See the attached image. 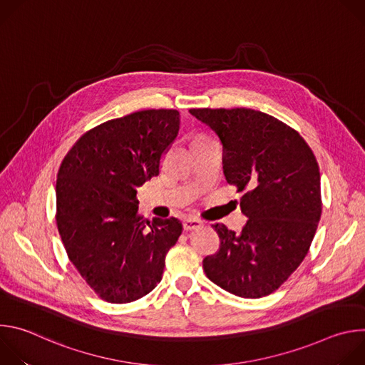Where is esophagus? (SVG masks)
<instances>
[{"label": "esophagus", "mask_w": 365, "mask_h": 365, "mask_svg": "<svg viewBox=\"0 0 365 365\" xmlns=\"http://www.w3.org/2000/svg\"><path fill=\"white\" fill-rule=\"evenodd\" d=\"M182 225H183V230H185V231H192V230H197V228H200V227H202V222H200V221H197V220H192V218H189V220H185Z\"/></svg>", "instance_id": "esophagus-1"}]
</instances>
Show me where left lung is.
Here are the masks:
<instances>
[{
	"label": "left lung",
	"instance_id": "8db88e82",
	"mask_svg": "<svg viewBox=\"0 0 365 365\" xmlns=\"http://www.w3.org/2000/svg\"><path fill=\"white\" fill-rule=\"evenodd\" d=\"M220 137L224 173L248 217L240 234L214 225L220 250L203 259L206 277L247 299L276 292L300 266L322 214L321 173L303 137L250 108H192Z\"/></svg>",
	"mask_w": 365,
	"mask_h": 365
}]
</instances>
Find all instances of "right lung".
<instances>
[{"label":"right lung","mask_w":365,"mask_h":365,"mask_svg":"<svg viewBox=\"0 0 365 365\" xmlns=\"http://www.w3.org/2000/svg\"><path fill=\"white\" fill-rule=\"evenodd\" d=\"M176 110H144L82 134L56 180V224L71 263L103 300L128 303L162 280L182 234L176 218L138 214L137 189L160 173L179 133Z\"/></svg>","instance_id":"obj_1"}]
</instances>
